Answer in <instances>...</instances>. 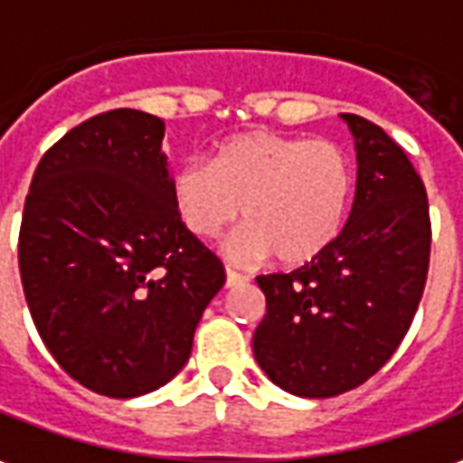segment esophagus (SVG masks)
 <instances>
[{
    "mask_svg": "<svg viewBox=\"0 0 463 463\" xmlns=\"http://www.w3.org/2000/svg\"><path fill=\"white\" fill-rule=\"evenodd\" d=\"M247 282V277H241L239 272H234V269H229L226 267V287H237V285H244Z\"/></svg>",
    "mask_w": 463,
    "mask_h": 463,
    "instance_id": "34e87169",
    "label": "esophagus"
}]
</instances>
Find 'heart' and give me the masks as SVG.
I'll list each match as a JSON object with an SVG mask.
<instances>
[{
	"label": "heart",
	"instance_id": "heart-1",
	"mask_svg": "<svg viewBox=\"0 0 463 463\" xmlns=\"http://www.w3.org/2000/svg\"><path fill=\"white\" fill-rule=\"evenodd\" d=\"M353 164L327 138L247 130L213 146L209 164H186L171 178V203L191 237L209 241L239 219L229 239L234 260L285 267L320 257L345 222Z\"/></svg>",
	"mask_w": 463,
	"mask_h": 463
}]
</instances>
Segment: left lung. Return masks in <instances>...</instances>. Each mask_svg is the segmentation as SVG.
<instances>
[{"mask_svg": "<svg viewBox=\"0 0 463 463\" xmlns=\"http://www.w3.org/2000/svg\"><path fill=\"white\" fill-rule=\"evenodd\" d=\"M358 151L347 224L327 250L289 274H262L267 315L254 358L302 398H333L383 368L406 337L429 274L426 186L381 126L343 113Z\"/></svg>", "mask_w": 463, "mask_h": 463, "instance_id": "obj_1", "label": "left lung"}]
</instances>
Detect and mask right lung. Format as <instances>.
<instances>
[{
	"label": "right lung",
	"mask_w": 463,
	"mask_h": 463,
	"mask_svg": "<svg viewBox=\"0 0 463 463\" xmlns=\"http://www.w3.org/2000/svg\"><path fill=\"white\" fill-rule=\"evenodd\" d=\"M164 130L130 108L67 130L37 164L19 226L37 333L70 378L108 398L168 383L226 279L174 212Z\"/></svg>",
	"instance_id": "right-lung-1"
}]
</instances>
